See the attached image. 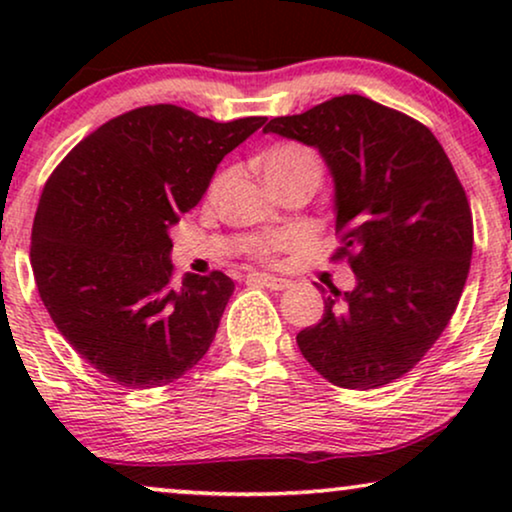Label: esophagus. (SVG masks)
<instances>
[{
    "mask_svg": "<svg viewBox=\"0 0 512 512\" xmlns=\"http://www.w3.org/2000/svg\"><path fill=\"white\" fill-rule=\"evenodd\" d=\"M249 282L261 284L270 291H284V289H289V286H291L289 279L275 277V275H265V272H254V275H249Z\"/></svg>",
    "mask_w": 512,
    "mask_h": 512,
    "instance_id": "34e87169",
    "label": "esophagus"
}]
</instances>
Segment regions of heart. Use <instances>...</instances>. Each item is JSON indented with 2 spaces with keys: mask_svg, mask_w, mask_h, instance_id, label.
<instances>
[{
  "mask_svg": "<svg viewBox=\"0 0 512 512\" xmlns=\"http://www.w3.org/2000/svg\"><path fill=\"white\" fill-rule=\"evenodd\" d=\"M261 174L268 186L282 184V181L291 179H305L310 181L312 186H317L321 181V160L310 146L298 142H282L270 146V149L261 156ZM221 184L223 174H219V177L212 181V188H209V191H219ZM286 244H289V237L286 235H272L268 240H261L256 244V254L270 256L275 254V251L284 249Z\"/></svg>",
  "mask_w": 512,
  "mask_h": 512,
  "instance_id": "heart-1",
  "label": "heart"
}]
</instances>
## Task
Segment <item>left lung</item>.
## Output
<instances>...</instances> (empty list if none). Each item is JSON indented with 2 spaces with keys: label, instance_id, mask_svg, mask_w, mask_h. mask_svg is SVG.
<instances>
[{
  "label": "left lung",
  "instance_id": "1",
  "mask_svg": "<svg viewBox=\"0 0 512 512\" xmlns=\"http://www.w3.org/2000/svg\"><path fill=\"white\" fill-rule=\"evenodd\" d=\"M263 132L314 146L333 177L335 233L356 286L324 293V317L296 335L321 377L375 389L415 368L450 324L473 254L464 186L433 132L368 97L342 95L279 116Z\"/></svg>",
  "mask_w": 512,
  "mask_h": 512
}]
</instances>
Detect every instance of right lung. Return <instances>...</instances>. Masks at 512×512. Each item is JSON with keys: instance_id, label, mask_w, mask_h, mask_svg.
<instances>
[{"instance_id": "obj_1", "label": "right lung", "mask_w": 512, "mask_h": 512, "mask_svg": "<svg viewBox=\"0 0 512 512\" xmlns=\"http://www.w3.org/2000/svg\"><path fill=\"white\" fill-rule=\"evenodd\" d=\"M263 123L139 107L100 125L48 177L30 249L39 296L111 382L163 387L207 354L235 284L219 270L174 284L170 230Z\"/></svg>"}]
</instances>
